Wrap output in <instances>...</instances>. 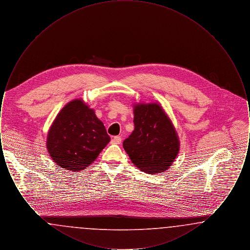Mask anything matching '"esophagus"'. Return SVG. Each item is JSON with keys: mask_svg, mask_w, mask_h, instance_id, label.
Masks as SVG:
<instances>
[{"mask_svg": "<svg viewBox=\"0 0 250 250\" xmlns=\"http://www.w3.org/2000/svg\"><path fill=\"white\" fill-rule=\"evenodd\" d=\"M122 142V138L120 136H115L114 138H112L111 140V143L112 144H120Z\"/></svg>", "mask_w": 250, "mask_h": 250, "instance_id": "esophagus-1", "label": "esophagus"}]
</instances>
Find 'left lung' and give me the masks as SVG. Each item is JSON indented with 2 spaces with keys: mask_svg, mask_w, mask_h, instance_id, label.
Returning a JSON list of instances; mask_svg holds the SVG:
<instances>
[{
  "mask_svg": "<svg viewBox=\"0 0 250 250\" xmlns=\"http://www.w3.org/2000/svg\"><path fill=\"white\" fill-rule=\"evenodd\" d=\"M135 128L123 143L134 165L142 171L159 173L174 161L179 152L177 133L157 104H142L134 108Z\"/></svg>",
  "mask_w": 250,
  "mask_h": 250,
  "instance_id": "left-lung-1",
  "label": "left lung"
}]
</instances>
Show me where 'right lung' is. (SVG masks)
<instances>
[{
	"mask_svg": "<svg viewBox=\"0 0 250 250\" xmlns=\"http://www.w3.org/2000/svg\"><path fill=\"white\" fill-rule=\"evenodd\" d=\"M110 138L95 111L74 100L60 111L48 135V153L61 167L82 170L92 164Z\"/></svg>",
	"mask_w": 250,
	"mask_h": 250,
	"instance_id": "1",
	"label": "right lung"
}]
</instances>
